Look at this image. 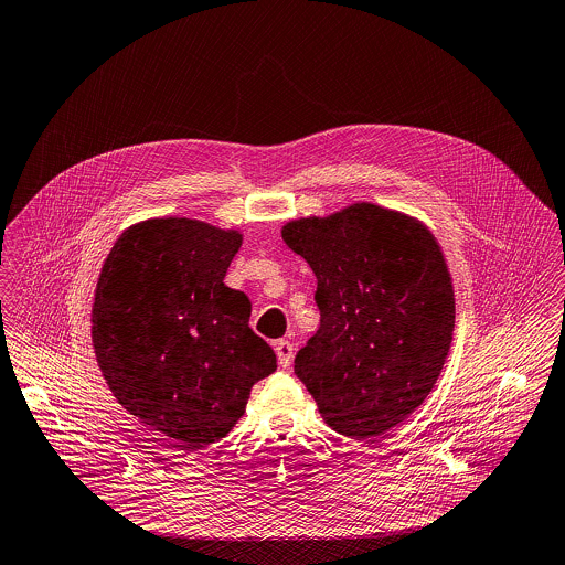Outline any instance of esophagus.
I'll list each match as a JSON object with an SVG mask.
<instances>
[{"label": "esophagus", "mask_w": 565, "mask_h": 565, "mask_svg": "<svg viewBox=\"0 0 565 565\" xmlns=\"http://www.w3.org/2000/svg\"><path fill=\"white\" fill-rule=\"evenodd\" d=\"M274 350H276V356H278V364L282 369H287L294 360V343L291 341H278Z\"/></svg>", "instance_id": "34e87169"}]
</instances>
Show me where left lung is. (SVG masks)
<instances>
[{
	"label": "left lung",
	"mask_w": 565,
	"mask_h": 565,
	"mask_svg": "<svg viewBox=\"0 0 565 565\" xmlns=\"http://www.w3.org/2000/svg\"><path fill=\"white\" fill-rule=\"evenodd\" d=\"M317 276L319 330L296 375L339 434L382 436L431 393L449 356L456 298L431 231L406 213L354 203L282 226Z\"/></svg>",
	"instance_id": "obj_1"
}]
</instances>
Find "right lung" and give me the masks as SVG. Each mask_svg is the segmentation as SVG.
<instances>
[{
	"label": "right lung",
	"instance_id": "obj_1",
	"mask_svg": "<svg viewBox=\"0 0 565 565\" xmlns=\"http://www.w3.org/2000/svg\"><path fill=\"white\" fill-rule=\"evenodd\" d=\"M239 231L190 217L129 226L103 263L93 348L116 402L177 447L222 440L276 371L250 300L224 285Z\"/></svg>",
	"mask_w": 565,
	"mask_h": 565
}]
</instances>
